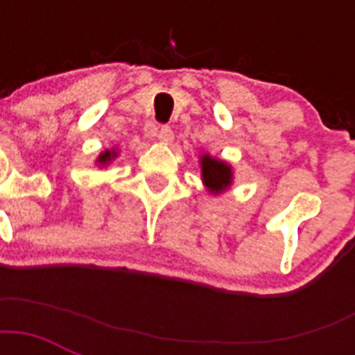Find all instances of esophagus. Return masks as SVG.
<instances>
[{
  "label": "esophagus",
  "mask_w": 355,
  "mask_h": 355,
  "mask_svg": "<svg viewBox=\"0 0 355 355\" xmlns=\"http://www.w3.org/2000/svg\"><path fill=\"white\" fill-rule=\"evenodd\" d=\"M156 138H158V141H160V144H169V141L173 139L171 127H167V125H162V127L158 128V132H156Z\"/></svg>",
  "instance_id": "obj_1"
}]
</instances>
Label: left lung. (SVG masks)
<instances>
[{
  "label": "left lung",
  "instance_id": "8db88e82",
  "mask_svg": "<svg viewBox=\"0 0 355 355\" xmlns=\"http://www.w3.org/2000/svg\"><path fill=\"white\" fill-rule=\"evenodd\" d=\"M200 171H202V182L211 193H221L232 184V166L227 162L211 158L210 155L200 156Z\"/></svg>",
  "mask_w": 355,
  "mask_h": 355
}]
</instances>
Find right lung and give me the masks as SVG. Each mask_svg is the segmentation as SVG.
<instances>
[{
	"instance_id": "1",
	"label": "right lung",
	"mask_w": 355,
	"mask_h": 355,
	"mask_svg": "<svg viewBox=\"0 0 355 355\" xmlns=\"http://www.w3.org/2000/svg\"><path fill=\"white\" fill-rule=\"evenodd\" d=\"M118 156V150L112 149V150H105V153H101L99 155V158H97V164H101V166H107V164H110V162L114 160Z\"/></svg>"
}]
</instances>
